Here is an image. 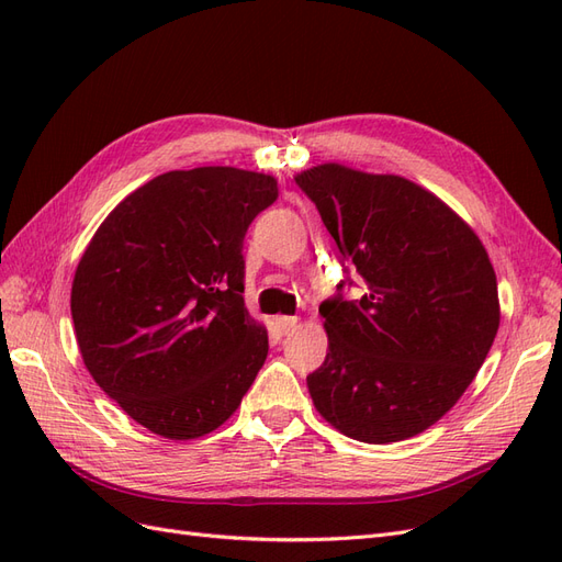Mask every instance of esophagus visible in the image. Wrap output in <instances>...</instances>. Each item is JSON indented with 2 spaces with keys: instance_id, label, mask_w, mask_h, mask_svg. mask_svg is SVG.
<instances>
[{
  "instance_id": "1",
  "label": "esophagus",
  "mask_w": 562,
  "mask_h": 562,
  "mask_svg": "<svg viewBox=\"0 0 562 562\" xmlns=\"http://www.w3.org/2000/svg\"><path fill=\"white\" fill-rule=\"evenodd\" d=\"M274 326L281 335H288L297 328V316H274Z\"/></svg>"
}]
</instances>
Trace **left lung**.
Returning a JSON list of instances; mask_svg holds the SVG:
<instances>
[{"mask_svg": "<svg viewBox=\"0 0 562 562\" xmlns=\"http://www.w3.org/2000/svg\"><path fill=\"white\" fill-rule=\"evenodd\" d=\"M295 182L345 271L318 307L328 353L307 378L316 411L363 443L417 436L459 401L495 342L487 252L462 217L405 178L323 164ZM351 273L367 283L356 301L341 295Z\"/></svg>", "mask_w": 562, "mask_h": 562, "instance_id": "obj_1", "label": "left lung"}]
</instances>
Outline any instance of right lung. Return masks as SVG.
Instances as JSON below:
<instances>
[{"label": "right lung", "mask_w": 562, "mask_h": 562, "mask_svg": "<svg viewBox=\"0 0 562 562\" xmlns=\"http://www.w3.org/2000/svg\"><path fill=\"white\" fill-rule=\"evenodd\" d=\"M277 180L232 166L171 171L98 227L72 281V321L95 384L145 429L211 434L239 407L269 339L244 302V239Z\"/></svg>", "instance_id": "add662e5"}]
</instances>
